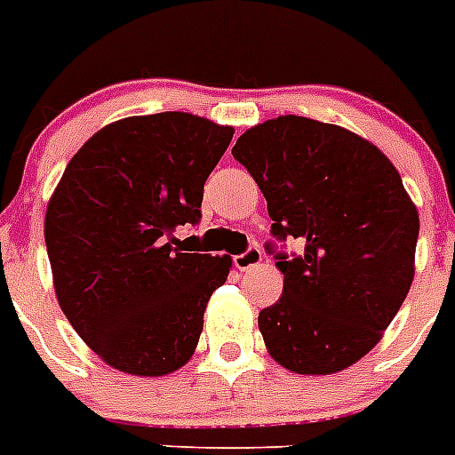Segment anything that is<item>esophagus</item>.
Returning a JSON list of instances; mask_svg holds the SVG:
<instances>
[{
  "label": "esophagus",
  "mask_w": 455,
  "mask_h": 455,
  "mask_svg": "<svg viewBox=\"0 0 455 455\" xmlns=\"http://www.w3.org/2000/svg\"><path fill=\"white\" fill-rule=\"evenodd\" d=\"M260 260H263V251H260V247H250V250L243 251V254L233 256V266L244 272L259 266Z\"/></svg>",
  "instance_id": "34e87169"
}]
</instances>
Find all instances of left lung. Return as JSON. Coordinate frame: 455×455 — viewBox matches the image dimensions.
<instances>
[{
    "mask_svg": "<svg viewBox=\"0 0 455 455\" xmlns=\"http://www.w3.org/2000/svg\"><path fill=\"white\" fill-rule=\"evenodd\" d=\"M233 157L267 201L272 238H298L288 256L267 243L283 293L259 314L276 364L330 375L382 339L412 286L419 212L396 167L359 134L304 116L250 128Z\"/></svg>",
    "mask_w": 455,
    "mask_h": 455,
    "instance_id": "obj_1",
    "label": "left lung"
}]
</instances>
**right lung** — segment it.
Instances as JSON below:
<instances>
[{"instance_id": "obj_1", "label": "right lung", "mask_w": 455, "mask_h": 455, "mask_svg": "<svg viewBox=\"0 0 455 455\" xmlns=\"http://www.w3.org/2000/svg\"><path fill=\"white\" fill-rule=\"evenodd\" d=\"M231 137L228 125L185 112L121 118L63 172L45 212L54 291L114 369L157 378L195 355L231 259L183 251L172 233L201 220L205 179Z\"/></svg>"}]
</instances>
